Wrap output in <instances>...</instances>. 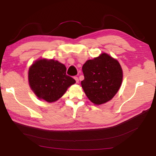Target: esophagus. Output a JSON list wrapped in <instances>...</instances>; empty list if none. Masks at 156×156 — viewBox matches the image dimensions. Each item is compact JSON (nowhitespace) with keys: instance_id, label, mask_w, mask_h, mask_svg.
Instances as JSON below:
<instances>
[{"instance_id":"esophagus-1","label":"esophagus","mask_w":156,"mask_h":156,"mask_svg":"<svg viewBox=\"0 0 156 156\" xmlns=\"http://www.w3.org/2000/svg\"><path fill=\"white\" fill-rule=\"evenodd\" d=\"M74 79H75V80H76V82L77 83H79V79H78V78L77 77V76H75L74 77Z\"/></svg>"}]
</instances>
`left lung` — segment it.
<instances>
[{
    "mask_svg": "<svg viewBox=\"0 0 156 156\" xmlns=\"http://www.w3.org/2000/svg\"><path fill=\"white\" fill-rule=\"evenodd\" d=\"M81 85L88 98L96 105L112 99L120 87L122 70L117 60L107 54L89 60L83 66Z\"/></svg>",
    "mask_w": 156,
    "mask_h": 156,
    "instance_id": "8db88e82",
    "label": "left lung"
}]
</instances>
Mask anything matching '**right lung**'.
Instances as JSON below:
<instances>
[{
	"mask_svg": "<svg viewBox=\"0 0 156 156\" xmlns=\"http://www.w3.org/2000/svg\"><path fill=\"white\" fill-rule=\"evenodd\" d=\"M65 66L54 60L41 59L29 69V83L37 96L48 102L61 98L76 80L66 74Z\"/></svg>",
	"mask_w": 156,
	"mask_h": 156,
	"instance_id": "add662e5",
	"label": "right lung"
}]
</instances>
